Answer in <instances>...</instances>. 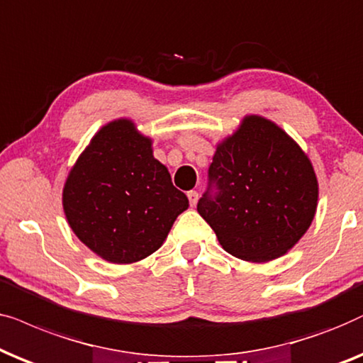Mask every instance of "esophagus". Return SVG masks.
<instances>
[{
  "label": "esophagus",
  "instance_id": "1",
  "mask_svg": "<svg viewBox=\"0 0 363 363\" xmlns=\"http://www.w3.org/2000/svg\"><path fill=\"white\" fill-rule=\"evenodd\" d=\"M197 197H199V194H197V191H189V192H187V199H189V204L191 206H196Z\"/></svg>",
  "mask_w": 363,
  "mask_h": 363
}]
</instances>
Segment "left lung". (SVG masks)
<instances>
[{"instance_id":"8db88e82","label":"left lung","mask_w":363,"mask_h":363,"mask_svg":"<svg viewBox=\"0 0 363 363\" xmlns=\"http://www.w3.org/2000/svg\"><path fill=\"white\" fill-rule=\"evenodd\" d=\"M317 199L315 172L301 146L272 121L245 116L238 131L217 144L197 212L225 252L269 262L306 234Z\"/></svg>"}]
</instances>
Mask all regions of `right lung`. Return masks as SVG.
<instances>
[{
  "label": "right lung",
  "mask_w": 363,
  "mask_h": 363,
  "mask_svg": "<svg viewBox=\"0 0 363 363\" xmlns=\"http://www.w3.org/2000/svg\"><path fill=\"white\" fill-rule=\"evenodd\" d=\"M187 207L184 192L152 156L151 138L129 119L111 121L94 134L62 189L72 232L113 264H133L156 252Z\"/></svg>",
  "instance_id": "obj_1"
}]
</instances>
